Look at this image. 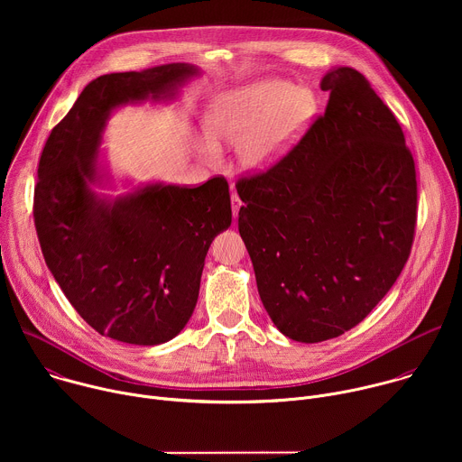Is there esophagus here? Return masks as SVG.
Masks as SVG:
<instances>
[{"label":"esophagus","instance_id":"1","mask_svg":"<svg viewBox=\"0 0 462 462\" xmlns=\"http://www.w3.org/2000/svg\"><path fill=\"white\" fill-rule=\"evenodd\" d=\"M232 214H234V217H237L239 216V210H241V207H243V203H241V199L237 197V193H234L232 191Z\"/></svg>","mask_w":462,"mask_h":462}]
</instances>
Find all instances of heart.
<instances>
[{"instance_id": "heart-1", "label": "heart", "mask_w": 462, "mask_h": 462, "mask_svg": "<svg viewBox=\"0 0 462 462\" xmlns=\"http://www.w3.org/2000/svg\"><path fill=\"white\" fill-rule=\"evenodd\" d=\"M316 98L305 88L282 80L257 82L223 95L207 115L208 134L199 139L205 159L221 155L217 141L239 143L237 157L246 170L276 162L310 122Z\"/></svg>"}]
</instances>
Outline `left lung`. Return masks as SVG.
<instances>
[{"instance_id":"obj_1","label":"left lung","mask_w":462,"mask_h":462,"mask_svg":"<svg viewBox=\"0 0 462 462\" xmlns=\"http://www.w3.org/2000/svg\"><path fill=\"white\" fill-rule=\"evenodd\" d=\"M325 113L269 168L236 188L239 234L280 331L316 344L358 325L401 276L417 226L404 131L367 79L327 73Z\"/></svg>"}]
</instances>
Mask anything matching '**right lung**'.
Listing matches in <instances>:
<instances>
[{
    "label": "right lung",
    "mask_w": 462,
    "mask_h": 462,
    "mask_svg": "<svg viewBox=\"0 0 462 462\" xmlns=\"http://www.w3.org/2000/svg\"><path fill=\"white\" fill-rule=\"evenodd\" d=\"M195 73L168 63L98 77L52 127L40 155L32 214L47 267L75 310L118 342L157 346L182 331L210 243L232 223L221 175L195 188L152 184L115 203L88 186L109 111L159 98Z\"/></svg>",
    "instance_id": "add662e5"
}]
</instances>
